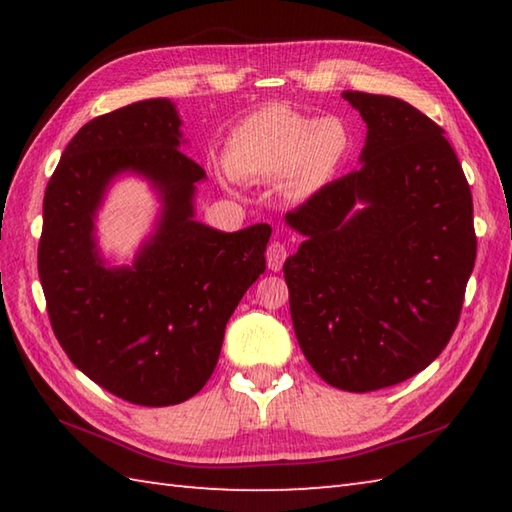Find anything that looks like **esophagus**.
<instances>
[{
  "label": "esophagus",
  "mask_w": 512,
  "mask_h": 512,
  "mask_svg": "<svg viewBox=\"0 0 512 512\" xmlns=\"http://www.w3.org/2000/svg\"><path fill=\"white\" fill-rule=\"evenodd\" d=\"M286 255H288V250H286L284 244H281V242H270V246L266 250L268 268L275 270V273H277V270H281V266H284Z\"/></svg>",
  "instance_id": "esophagus-1"
}]
</instances>
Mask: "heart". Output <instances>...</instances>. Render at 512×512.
<instances>
[{
    "label": "heart",
    "mask_w": 512,
    "mask_h": 512,
    "mask_svg": "<svg viewBox=\"0 0 512 512\" xmlns=\"http://www.w3.org/2000/svg\"><path fill=\"white\" fill-rule=\"evenodd\" d=\"M352 151L354 132L345 118L266 105L233 125L217 171L226 182L279 180L288 200L303 202L339 176Z\"/></svg>",
    "instance_id": "heart-1"
}]
</instances>
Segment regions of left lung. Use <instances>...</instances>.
<instances>
[{
  "instance_id": "8db88e82",
  "label": "left lung",
  "mask_w": 512,
  "mask_h": 512,
  "mask_svg": "<svg viewBox=\"0 0 512 512\" xmlns=\"http://www.w3.org/2000/svg\"><path fill=\"white\" fill-rule=\"evenodd\" d=\"M367 125L361 169L286 215L301 352L325 383L374 391L431 365L458 325L477 239L444 129L394 96L343 92Z\"/></svg>"
}]
</instances>
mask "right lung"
I'll return each instance as SVG.
<instances>
[{"label":"right lung","instance_id":"obj_1","mask_svg":"<svg viewBox=\"0 0 512 512\" xmlns=\"http://www.w3.org/2000/svg\"><path fill=\"white\" fill-rule=\"evenodd\" d=\"M169 99L138 101L83 125L43 198L39 279L52 330L96 385L134 405L195 396L220 358L226 323L266 270L268 224L224 233L195 220L204 169L184 156ZM145 179L159 200L152 231L129 265L98 244V211L121 177Z\"/></svg>","mask_w":512,"mask_h":512}]
</instances>
